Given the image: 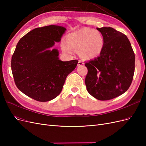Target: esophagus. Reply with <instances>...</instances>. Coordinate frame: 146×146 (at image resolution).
<instances>
[{"label": "esophagus", "mask_w": 146, "mask_h": 146, "mask_svg": "<svg viewBox=\"0 0 146 146\" xmlns=\"http://www.w3.org/2000/svg\"><path fill=\"white\" fill-rule=\"evenodd\" d=\"M78 66H83V65H84L83 61H82V60H79L78 61Z\"/></svg>", "instance_id": "obj_1"}]
</instances>
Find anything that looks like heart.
Listing matches in <instances>:
<instances>
[{
  "mask_svg": "<svg viewBox=\"0 0 146 146\" xmlns=\"http://www.w3.org/2000/svg\"><path fill=\"white\" fill-rule=\"evenodd\" d=\"M66 40H62V50L72 54L73 49L78 50L79 55L85 59H92L98 56L102 50L104 38L97 30L83 28L69 34Z\"/></svg>",
  "mask_w": 146,
  "mask_h": 146,
  "instance_id": "obj_1",
  "label": "heart"
}]
</instances>
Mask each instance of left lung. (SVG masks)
<instances>
[{"instance_id":"left-lung-1","label":"left lung","mask_w":146,"mask_h":146,"mask_svg":"<svg viewBox=\"0 0 146 146\" xmlns=\"http://www.w3.org/2000/svg\"><path fill=\"white\" fill-rule=\"evenodd\" d=\"M104 38L100 55L86 62L88 92L99 100L124 93L133 80L135 56L126 35L111 27L97 28Z\"/></svg>"}]
</instances>
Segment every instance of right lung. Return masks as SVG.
I'll return each instance as SVG.
<instances>
[{"mask_svg": "<svg viewBox=\"0 0 146 146\" xmlns=\"http://www.w3.org/2000/svg\"><path fill=\"white\" fill-rule=\"evenodd\" d=\"M66 29L58 25L36 28L20 39L11 58V70L17 88L39 102L55 99L78 61H62L52 47L60 42Z\"/></svg>", "mask_w": 146, "mask_h": 146, "instance_id": "1", "label": "right lung"}]
</instances>
